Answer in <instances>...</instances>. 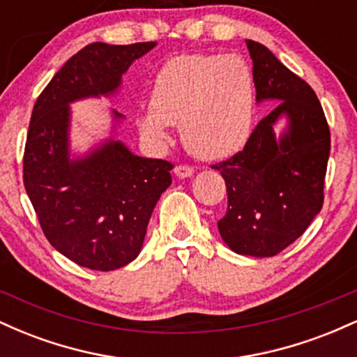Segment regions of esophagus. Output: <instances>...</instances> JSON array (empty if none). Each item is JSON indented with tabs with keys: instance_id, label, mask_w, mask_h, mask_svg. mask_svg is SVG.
<instances>
[{
	"instance_id": "esophagus-1",
	"label": "esophagus",
	"mask_w": 357,
	"mask_h": 357,
	"mask_svg": "<svg viewBox=\"0 0 357 357\" xmlns=\"http://www.w3.org/2000/svg\"><path fill=\"white\" fill-rule=\"evenodd\" d=\"M192 173H195V167L188 165H179L174 167V174L178 176V178H190Z\"/></svg>"
}]
</instances>
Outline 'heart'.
I'll list each match as a JSON object with an SVG mask.
<instances>
[{
    "instance_id": "b5f03b06",
    "label": "heart",
    "mask_w": 357,
    "mask_h": 357,
    "mask_svg": "<svg viewBox=\"0 0 357 357\" xmlns=\"http://www.w3.org/2000/svg\"><path fill=\"white\" fill-rule=\"evenodd\" d=\"M255 89L250 67L238 55L192 53L166 61L151 90V110L139 127L158 141L178 126L188 151L202 159L235 154L252 127Z\"/></svg>"
}]
</instances>
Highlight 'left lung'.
Masks as SVG:
<instances>
[{
  "label": "left lung",
  "instance_id": "8db88e82",
  "mask_svg": "<svg viewBox=\"0 0 357 357\" xmlns=\"http://www.w3.org/2000/svg\"><path fill=\"white\" fill-rule=\"evenodd\" d=\"M247 47L257 100L280 104L258 122L243 149L211 166L223 176L228 195L218 230L233 252L273 257L321 211L331 130L312 87L261 43L247 40ZM284 113L291 126L277 143L273 124Z\"/></svg>",
  "mask_w": 357,
  "mask_h": 357
}]
</instances>
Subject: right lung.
<instances>
[{"instance_id": "obj_1", "label": "right lung", "mask_w": 357, "mask_h": 357, "mask_svg": "<svg viewBox=\"0 0 357 357\" xmlns=\"http://www.w3.org/2000/svg\"><path fill=\"white\" fill-rule=\"evenodd\" d=\"M155 42H96L77 52L48 82L31 112L23 183L43 235L80 267L109 272L139 255L159 196L174 165L134 155L110 141L82 161H68V102L112 93L132 61ZM116 117H121V114Z\"/></svg>"}]
</instances>
